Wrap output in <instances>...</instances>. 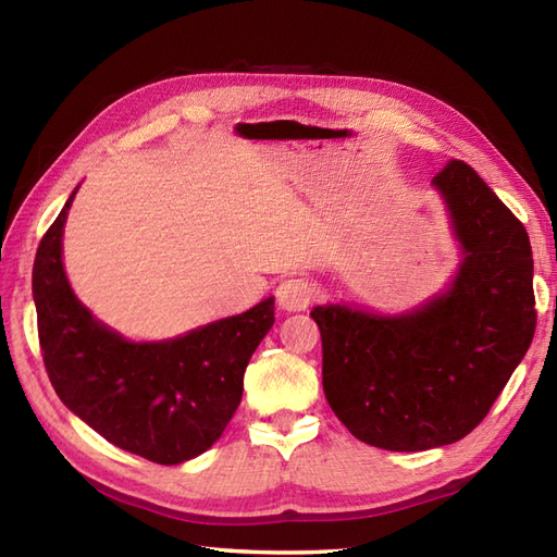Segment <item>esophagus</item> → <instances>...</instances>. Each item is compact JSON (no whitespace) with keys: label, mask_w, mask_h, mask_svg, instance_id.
Listing matches in <instances>:
<instances>
[{"label":"esophagus","mask_w":557,"mask_h":557,"mask_svg":"<svg viewBox=\"0 0 557 557\" xmlns=\"http://www.w3.org/2000/svg\"><path fill=\"white\" fill-rule=\"evenodd\" d=\"M277 304L285 311H304L315 297V287L306 277H289L277 287Z\"/></svg>","instance_id":"1"}]
</instances>
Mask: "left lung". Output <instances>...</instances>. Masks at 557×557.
Returning a JSON list of instances; mask_svg holds the SVG:
<instances>
[{"label": "left lung", "instance_id": "left-lung-1", "mask_svg": "<svg viewBox=\"0 0 557 557\" xmlns=\"http://www.w3.org/2000/svg\"><path fill=\"white\" fill-rule=\"evenodd\" d=\"M461 258L421 309L375 315L315 306L330 409L359 441L395 449L457 443L486 419L534 339V258L524 224L461 160L433 176Z\"/></svg>", "mask_w": 557, "mask_h": 557}]
</instances>
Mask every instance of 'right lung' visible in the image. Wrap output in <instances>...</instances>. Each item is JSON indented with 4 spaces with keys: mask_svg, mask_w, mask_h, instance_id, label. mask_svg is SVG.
Listing matches in <instances>:
<instances>
[{
    "mask_svg": "<svg viewBox=\"0 0 557 557\" xmlns=\"http://www.w3.org/2000/svg\"><path fill=\"white\" fill-rule=\"evenodd\" d=\"M69 196L33 263L42 361L59 399L112 445L182 465L218 441L244 393L248 359L275 323V299L164 342H128L92 318L62 263Z\"/></svg>",
    "mask_w": 557,
    "mask_h": 557,
    "instance_id": "1",
    "label": "right lung"
}]
</instances>
